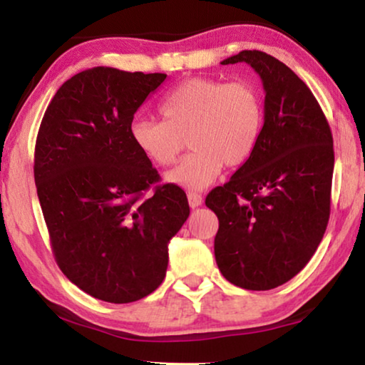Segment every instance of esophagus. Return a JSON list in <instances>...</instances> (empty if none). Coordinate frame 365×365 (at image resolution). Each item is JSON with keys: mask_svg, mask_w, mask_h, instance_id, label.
Wrapping results in <instances>:
<instances>
[{"mask_svg": "<svg viewBox=\"0 0 365 365\" xmlns=\"http://www.w3.org/2000/svg\"><path fill=\"white\" fill-rule=\"evenodd\" d=\"M187 201H189V206L192 209L199 207L202 204V196L199 192H187Z\"/></svg>", "mask_w": 365, "mask_h": 365, "instance_id": "1", "label": "esophagus"}]
</instances>
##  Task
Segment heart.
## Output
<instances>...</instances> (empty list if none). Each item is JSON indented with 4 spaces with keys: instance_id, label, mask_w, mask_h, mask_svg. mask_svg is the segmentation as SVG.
I'll return each instance as SVG.
<instances>
[{
    "instance_id": "obj_1",
    "label": "heart",
    "mask_w": 365,
    "mask_h": 365,
    "mask_svg": "<svg viewBox=\"0 0 365 365\" xmlns=\"http://www.w3.org/2000/svg\"><path fill=\"white\" fill-rule=\"evenodd\" d=\"M163 119L136 118L129 134L139 151L156 166H171L186 146L192 151L166 174V181L202 189L216 181L224 164L239 168L256 151L266 106L251 81L187 78L159 103Z\"/></svg>"
}]
</instances>
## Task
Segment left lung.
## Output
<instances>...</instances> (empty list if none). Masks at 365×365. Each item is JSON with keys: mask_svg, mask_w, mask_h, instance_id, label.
<instances>
[{"mask_svg": "<svg viewBox=\"0 0 365 365\" xmlns=\"http://www.w3.org/2000/svg\"><path fill=\"white\" fill-rule=\"evenodd\" d=\"M247 63L262 79L266 119L256 151L206 206L219 229L214 254L234 286L269 291L306 267L331 214L332 133L307 84L271 54L241 51L221 64Z\"/></svg>", "mask_w": 365, "mask_h": 365, "instance_id": "left-lung-1", "label": "left lung"}]
</instances>
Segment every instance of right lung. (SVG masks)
Instances as JSON below:
<instances>
[{
  "mask_svg": "<svg viewBox=\"0 0 365 365\" xmlns=\"http://www.w3.org/2000/svg\"><path fill=\"white\" fill-rule=\"evenodd\" d=\"M164 79L104 66L74 74L38 131L34 182L53 256L69 281L106 302L139 301L161 286L168 242L189 216L186 192L158 186L161 178L129 134L134 113Z\"/></svg>",
  "mask_w": 365,
  "mask_h": 365,
  "instance_id": "add662e5",
  "label": "right lung"
}]
</instances>
